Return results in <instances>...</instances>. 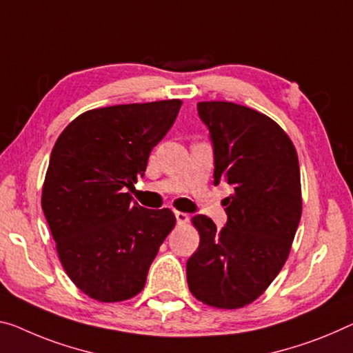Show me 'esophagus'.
<instances>
[{
  "label": "esophagus",
  "mask_w": 353,
  "mask_h": 353,
  "mask_svg": "<svg viewBox=\"0 0 353 353\" xmlns=\"http://www.w3.org/2000/svg\"><path fill=\"white\" fill-rule=\"evenodd\" d=\"M175 218L178 224H186L189 221V214L188 213H183V211H175Z\"/></svg>",
  "instance_id": "obj_1"
}]
</instances>
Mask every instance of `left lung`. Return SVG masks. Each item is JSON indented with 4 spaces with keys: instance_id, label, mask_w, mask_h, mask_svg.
<instances>
[{
    "instance_id": "obj_1",
    "label": "left lung",
    "mask_w": 353,
    "mask_h": 353,
    "mask_svg": "<svg viewBox=\"0 0 353 353\" xmlns=\"http://www.w3.org/2000/svg\"><path fill=\"white\" fill-rule=\"evenodd\" d=\"M214 151V184L227 183L221 230L203 214L192 218L197 251L186 263L191 294L205 305L238 309L268 289L289 257L301 218L296 150L278 123L224 101L197 104Z\"/></svg>"
}]
</instances>
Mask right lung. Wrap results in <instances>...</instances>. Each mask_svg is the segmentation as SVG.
<instances>
[{
  "label": "right lung",
  "mask_w": 353,
  "mask_h": 353,
  "mask_svg": "<svg viewBox=\"0 0 353 353\" xmlns=\"http://www.w3.org/2000/svg\"><path fill=\"white\" fill-rule=\"evenodd\" d=\"M180 99L93 108L53 146L42 210L70 281L93 300L142 292L150 265L175 227L169 208L146 210L126 188L143 176L151 150L175 123Z\"/></svg>",
  "instance_id": "add662e5"
}]
</instances>
